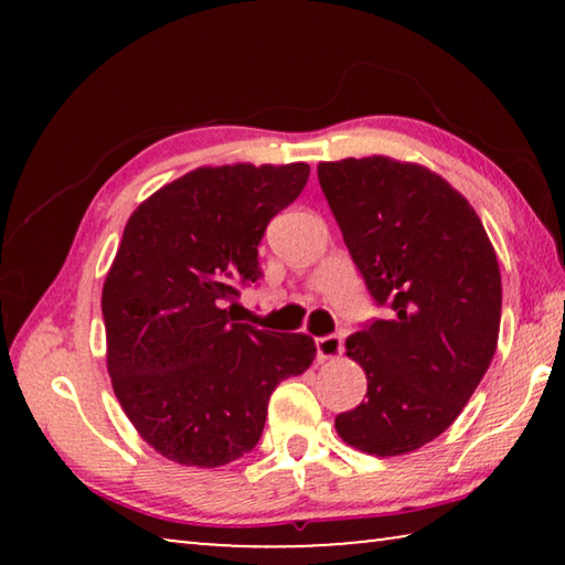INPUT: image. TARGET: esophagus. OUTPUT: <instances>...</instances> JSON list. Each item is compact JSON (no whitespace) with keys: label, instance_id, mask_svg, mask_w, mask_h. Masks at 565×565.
I'll list each match as a JSON object with an SVG mask.
<instances>
[{"label":"esophagus","instance_id":"esophagus-1","mask_svg":"<svg viewBox=\"0 0 565 565\" xmlns=\"http://www.w3.org/2000/svg\"><path fill=\"white\" fill-rule=\"evenodd\" d=\"M341 351H343V339L339 337V333H329V337L317 339V353L321 361L337 359V356H341Z\"/></svg>","mask_w":565,"mask_h":565}]
</instances>
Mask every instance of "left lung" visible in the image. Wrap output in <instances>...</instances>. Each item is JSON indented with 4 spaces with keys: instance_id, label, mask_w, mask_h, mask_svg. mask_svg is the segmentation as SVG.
<instances>
[{
    "instance_id": "left-lung-1",
    "label": "left lung",
    "mask_w": 565,
    "mask_h": 565,
    "mask_svg": "<svg viewBox=\"0 0 565 565\" xmlns=\"http://www.w3.org/2000/svg\"><path fill=\"white\" fill-rule=\"evenodd\" d=\"M353 264L386 319L347 339L366 401L337 416L349 446L401 456L441 436L491 366L501 271L473 206L434 171L388 157L319 164Z\"/></svg>"
}]
</instances>
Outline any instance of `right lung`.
<instances>
[{"instance_id":"right-lung-1","label":"right lung","mask_w":565,"mask_h":565,"mask_svg":"<svg viewBox=\"0 0 565 565\" xmlns=\"http://www.w3.org/2000/svg\"><path fill=\"white\" fill-rule=\"evenodd\" d=\"M309 164L202 167L124 226L102 291L107 369L124 414L169 461L214 468L259 444L284 379L317 356L306 333L236 323L222 303L262 279L259 244Z\"/></svg>"}]
</instances>
